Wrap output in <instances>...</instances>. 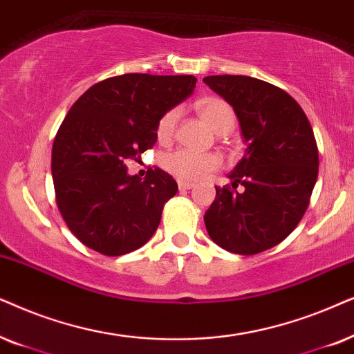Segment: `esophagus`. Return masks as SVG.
<instances>
[{"instance_id": "34e87169", "label": "esophagus", "mask_w": 354, "mask_h": 354, "mask_svg": "<svg viewBox=\"0 0 354 354\" xmlns=\"http://www.w3.org/2000/svg\"><path fill=\"white\" fill-rule=\"evenodd\" d=\"M178 186H180V189H192V187H194V183L180 180L178 181Z\"/></svg>"}]
</instances>
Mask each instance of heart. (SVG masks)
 Segmentation results:
<instances>
[{
  "label": "heart",
  "mask_w": 354,
  "mask_h": 354,
  "mask_svg": "<svg viewBox=\"0 0 354 354\" xmlns=\"http://www.w3.org/2000/svg\"><path fill=\"white\" fill-rule=\"evenodd\" d=\"M197 113L215 133L228 134L236 126V113L228 102L221 98H202L197 102ZM180 118L178 108H171L163 113L157 122V138L162 142L173 139L176 122ZM163 168L173 176L183 181H199L220 168L221 158L214 152H192V150L178 149L162 158Z\"/></svg>",
  "instance_id": "heart-1"
}]
</instances>
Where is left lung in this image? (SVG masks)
I'll list each match as a JSON object with an SVG mask.
<instances>
[{
  "label": "left lung",
  "mask_w": 354,
  "mask_h": 354,
  "mask_svg": "<svg viewBox=\"0 0 354 354\" xmlns=\"http://www.w3.org/2000/svg\"><path fill=\"white\" fill-rule=\"evenodd\" d=\"M204 82L233 106L248 144L228 174L232 185L215 186L205 228L220 248L252 256L283 241L303 218L317 181V144L303 108L280 87L230 74Z\"/></svg>",
  "instance_id": "obj_1"
}]
</instances>
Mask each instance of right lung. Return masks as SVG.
I'll use <instances>...</instances> for the list:
<instances>
[{
    "instance_id": "1",
    "label": "right lung",
    "mask_w": 354,
    "mask_h": 354,
    "mask_svg": "<svg viewBox=\"0 0 354 354\" xmlns=\"http://www.w3.org/2000/svg\"><path fill=\"white\" fill-rule=\"evenodd\" d=\"M194 75L122 74L84 92L61 122L51 150L56 204L71 233L103 256L133 252L158 228L176 181L155 168L131 176L157 142L163 113L194 92Z\"/></svg>"
}]
</instances>
